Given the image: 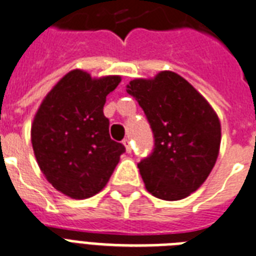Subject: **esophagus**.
<instances>
[{"label":"esophagus","instance_id":"obj_1","mask_svg":"<svg viewBox=\"0 0 256 256\" xmlns=\"http://www.w3.org/2000/svg\"><path fill=\"white\" fill-rule=\"evenodd\" d=\"M122 144H124V146H126V152L130 154V140H128V138H124V140H122Z\"/></svg>","mask_w":256,"mask_h":256}]
</instances>
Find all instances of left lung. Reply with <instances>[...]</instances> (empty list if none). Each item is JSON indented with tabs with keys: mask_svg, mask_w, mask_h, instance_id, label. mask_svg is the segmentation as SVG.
I'll use <instances>...</instances> for the list:
<instances>
[{
	"mask_svg": "<svg viewBox=\"0 0 256 256\" xmlns=\"http://www.w3.org/2000/svg\"><path fill=\"white\" fill-rule=\"evenodd\" d=\"M126 92L142 106L154 134V150L138 164L146 190L159 199H183L215 166L220 146L216 114L187 80L170 70L130 81Z\"/></svg>",
	"mask_w": 256,
	"mask_h": 256,
	"instance_id": "left-lung-1",
	"label": "left lung"
}]
</instances>
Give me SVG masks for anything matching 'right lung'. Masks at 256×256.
<instances>
[{"label":"right lung","instance_id":"1","mask_svg":"<svg viewBox=\"0 0 256 256\" xmlns=\"http://www.w3.org/2000/svg\"><path fill=\"white\" fill-rule=\"evenodd\" d=\"M118 82V76L92 78L72 70L48 93L34 116L32 144L37 163L48 182L73 199L100 192L126 152L110 138L102 112Z\"/></svg>","mask_w":256,"mask_h":256}]
</instances>
